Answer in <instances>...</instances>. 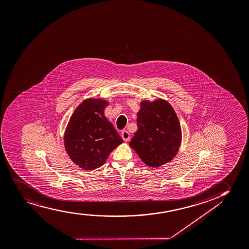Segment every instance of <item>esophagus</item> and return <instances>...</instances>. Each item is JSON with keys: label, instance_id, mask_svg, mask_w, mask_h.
<instances>
[{"label": "esophagus", "instance_id": "obj_1", "mask_svg": "<svg viewBox=\"0 0 249 249\" xmlns=\"http://www.w3.org/2000/svg\"><path fill=\"white\" fill-rule=\"evenodd\" d=\"M122 138H123V140L125 142L129 141V139H130V134H129V132L127 131H123L122 132Z\"/></svg>", "mask_w": 249, "mask_h": 249}]
</instances>
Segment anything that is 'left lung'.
<instances>
[{
	"mask_svg": "<svg viewBox=\"0 0 249 249\" xmlns=\"http://www.w3.org/2000/svg\"><path fill=\"white\" fill-rule=\"evenodd\" d=\"M138 131L129 142L142 161L152 168L169 163L181 144V126L172 106L163 99L142 101Z\"/></svg>",
	"mask_w": 249,
	"mask_h": 249,
	"instance_id": "8db88e82",
	"label": "left lung"
}]
</instances>
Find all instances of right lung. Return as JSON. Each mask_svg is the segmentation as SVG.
<instances>
[{
  "label": "right lung",
  "mask_w": 249,
  "mask_h": 249,
  "mask_svg": "<svg viewBox=\"0 0 249 249\" xmlns=\"http://www.w3.org/2000/svg\"><path fill=\"white\" fill-rule=\"evenodd\" d=\"M109 102L86 99L72 114L64 134L65 150L73 163L86 170L104 164L111 152L123 141L105 117Z\"/></svg>",
  "instance_id": "1"
}]
</instances>
